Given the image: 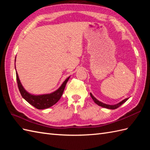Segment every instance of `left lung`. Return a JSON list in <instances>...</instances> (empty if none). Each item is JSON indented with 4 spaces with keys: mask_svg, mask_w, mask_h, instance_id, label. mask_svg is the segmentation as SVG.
<instances>
[{
    "mask_svg": "<svg viewBox=\"0 0 150 150\" xmlns=\"http://www.w3.org/2000/svg\"><path fill=\"white\" fill-rule=\"evenodd\" d=\"M90 95H91V98H92V99H93V101L95 102V103H96L97 104H98V106H101V107H103V108H108V109H111V110L117 109V108L120 107V106H121V105H122V104H124L127 100L128 99V98H126V99L123 100L122 101L120 102L119 103H118L117 104H115V105H108V104H104V103H101V102L98 101L96 98H95V97L93 96V95H92L91 93H90Z\"/></svg>",
    "mask_w": 150,
    "mask_h": 150,
    "instance_id": "left-lung-1",
    "label": "left lung"
}]
</instances>
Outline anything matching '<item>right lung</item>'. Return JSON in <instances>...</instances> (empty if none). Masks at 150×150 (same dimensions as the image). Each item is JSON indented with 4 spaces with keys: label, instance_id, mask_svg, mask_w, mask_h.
Instances as JSON below:
<instances>
[{
    "label": "right lung",
    "instance_id": "1",
    "mask_svg": "<svg viewBox=\"0 0 150 150\" xmlns=\"http://www.w3.org/2000/svg\"><path fill=\"white\" fill-rule=\"evenodd\" d=\"M16 77H17V81L18 84V88L19 91L25 100L28 103H30L33 106L39 110H44L48 108L53 105L56 104L57 102L61 97L63 94L64 90L66 87L67 82L68 81L69 77L66 79V81L63 82L58 90L54 91L53 93L46 95H31L24 90V88L22 86L20 80H19L17 72L16 73Z\"/></svg>",
    "mask_w": 150,
    "mask_h": 150
}]
</instances>
